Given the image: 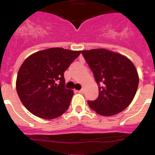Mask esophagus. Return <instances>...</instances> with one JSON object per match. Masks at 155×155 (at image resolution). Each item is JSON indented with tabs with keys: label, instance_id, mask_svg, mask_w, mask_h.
Instances as JSON below:
<instances>
[{
	"label": "esophagus",
	"instance_id": "34e87169",
	"mask_svg": "<svg viewBox=\"0 0 155 155\" xmlns=\"http://www.w3.org/2000/svg\"><path fill=\"white\" fill-rule=\"evenodd\" d=\"M78 92H79V93H81V94H83V93L84 92V88H82V89H81L80 91H78Z\"/></svg>",
	"mask_w": 155,
	"mask_h": 155
}]
</instances>
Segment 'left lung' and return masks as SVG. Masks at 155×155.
I'll use <instances>...</instances> for the list:
<instances>
[{"label":"left lung","instance_id":"left-lung-1","mask_svg":"<svg viewBox=\"0 0 155 155\" xmlns=\"http://www.w3.org/2000/svg\"><path fill=\"white\" fill-rule=\"evenodd\" d=\"M98 85V98L87 101L90 108L102 116H110L124 111L134 99L139 77L127 57L105 49L83 50Z\"/></svg>","mask_w":155,"mask_h":155}]
</instances>
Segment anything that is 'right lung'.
<instances>
[{
    "instance_id": "right-lung-1",
    "label": "right lung",
    "mask_w": 155,
    "mask_h": 155,
    "mask_svg": "<svg viewBox=\"0 0 155 155\" xmlns=\"http://www.w3.org/2000/svg\"><path fill=\"white\" fill-rule=\"evenodd\" d=\"M80 54L81 51L50 48L31 54L23 62L16 90L30 113L46 120L65 113L74 92L66 88L64 73Z\"/></svg>"
}]
</instances>
